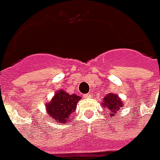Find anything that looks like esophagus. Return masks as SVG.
I'll return each mask as SVG.
<instances>
[{"instance_id":"obj_1","label":"esophagus","mask_w":160,"mask_h":160,"mask_svg":"<svg viewBox=\"0 0 160 160\" xmlns=\"http://www.w3.org/2000/svg\"><path fill=\"white\" fill-rule=\"evenodd\" d=\"M92 97V93L89 92V93H86V94H84L83 95V98H91Z\"/></svg>"}]
</instances>
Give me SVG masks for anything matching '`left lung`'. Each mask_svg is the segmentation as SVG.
Instances as JSON below:
<instances>
[{"instance_id":"left-lung-1","label":"left lung","mask_w":160,"mask_h":160,"mask_svg":"<svg viewBox=\"0 0 160 160\" xmlns=\"http://www.w3.org/2000/svg\"><path fill=\"white\" fill-rule=\"evenodd\" d=\"M103 100H104V102L102 103V106L104 107V108H107L109 111V114H108V115L110 118L114 117L115 114L119 110L120 108H122L123 106V103L118 98V96L113 94V93H108V95L105 96V98Z\"/></svg>"}]
</instances>
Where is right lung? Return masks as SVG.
Wrapping results in <instances>:
<instances>
[{
    "instance_id": "obj_1",
    "label": "right lung",
    "mask_w": 160,
    "mask_h": 160,
    "mask_svg": "<svg viewBox=\"0 0 160 160\" xmlns=\"http://www.w3.org/2000/svg\"><path fill=\"white\" fill-rule=\"evenodd\" d=\"M81 97L76 94H68L60 90L56 92L52 102L47 103V113L58 123H66L69 120V116L75 111L78 101Z\"/></svg>"
}]
</instances>
